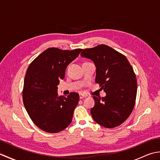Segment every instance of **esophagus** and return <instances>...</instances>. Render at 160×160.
<instances>
[{"label":"esophagus","instance_id":"1","mask_svg":"<svg viewBox=\"0 0 160 160\" xmlns=\"http://www.w3.org/2000/svg\"><path fill=\"white\" fill-rule=\"evenodd\" d=\"M79 97H80V99H83L84 98L86 97V96H85V95H84V94L80 93V94H79Z\"/></svg>","mask_w":160,"mask_h":160}]
</instances>
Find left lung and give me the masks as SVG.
Wrapping results in <instances>:
<instances>
[{
	"label": "left lung",
	"mask_w": 160,
	"mask_h": 160,
	"mask_svg": "<svg viewBox=\"0 0 160 160\" xmlns=\"http://www.w3.org/2000/svg\"><path fill=\"white\" fill-rule=\"evenodd\" d=\"M81 56L91 60L96 67V83L106 96H93L91 113L95 122L114 128L127 120L133 109L137 95V80L133 69L123 54L105 45L85 49Z\"/></svg>",
	"instance_id": "8db88e82"
}]
</instances>
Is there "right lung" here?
<instances>
[{
	"label": "right lung",
	"mask_w": 160,
	"mask_h": 160,
	"mask_svg": "<svg viewBox=\"0 0 160 160\" xmlns=\"http://www.w3.org/2000/svg\"><path fill=\"white\" fill-rule=\"evenodd\" d=\"M82 50L48 48L27 70L22 91L24 106L33 123L44 131L58 132L72 121L79 95L71 92L67 97L59 96L57 86L59 80L64 78L68 64Z\"/></svg>",
	"instance_id": "right-lung-1"
}]
</instances>
